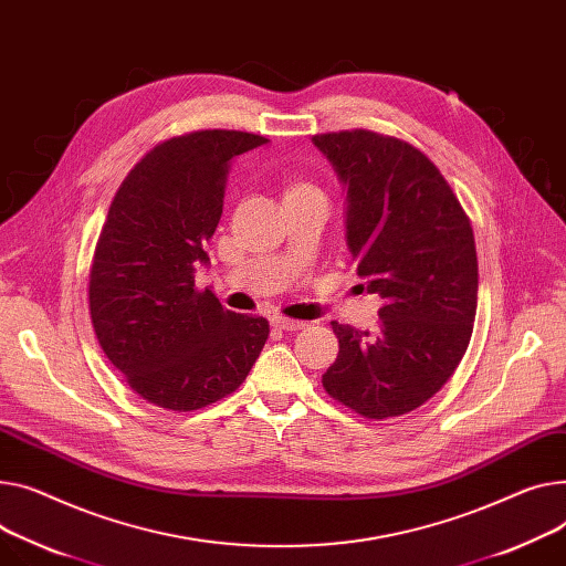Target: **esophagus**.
Masks as SVG:
<instances>
[{"instance_id":"obj_1","label":"esophagus","mask_w":566,"mask_h":566,"mask_svg":"<svg viewBox=\"0 0 566 566\" xmlns=\"http://www.w3.org/2000/svg\"><path fill=\"white\" fill-rule=\"evenodd\" d=\"M273 325L284 329V332H295V329H303L307 323L305 321H293V318H286V316H273Z\"/></svg>"}]
</instances>
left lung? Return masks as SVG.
<instances>
[{"instance_id":"8db88e82","label":"left lung","mask_w":566,"mask_h":566,"mask_svg":"<svg viewBox=\"0 0 566 566\" xmlns=\"http://www.w3.org/2000/svg\"><path fill=\"white\" fill-rule=\"evenodd\" d=\"M346 191V243L378 293L375 332L332 321L325 391L366 419L421 407L462 361L478 307L471 222L439 168L405 140L355 129L314 136Z\"/></svg>"}]
</instances>
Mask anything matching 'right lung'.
<instances>
[{
    "label": "right lung",
    "mask_w": 566,
    "mask_h": 566,
    "mask_svg": "<svg viewBox=\"0 0 566 566\" xmlns=\"http://www.w3.org/2000/svg\"><path fill=\"white\" fill-rule=\"evenodd\" d=\"M269 138L207 129L157 145L129 170L95 248L88 303L97 342L147 402L193 411L232 394L269 338V321L196 289L237 157Z\"/></svg>",
    "instance_id": "right-lung-1"
}]
</instances>
